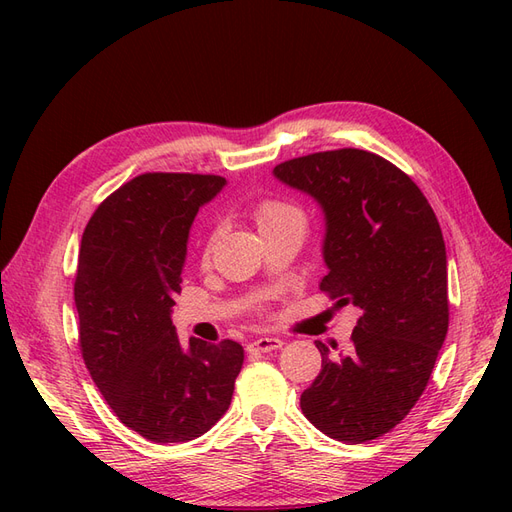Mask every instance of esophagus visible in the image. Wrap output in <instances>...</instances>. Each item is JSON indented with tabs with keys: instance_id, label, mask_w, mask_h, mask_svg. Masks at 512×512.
Segmentation results:
<instances>
[{
	"instance_id": "obj_1",
	"label": "esophagus",
	"mask_w": 512,
	"mask_h": 512,
	"mask_svg": "<svg viewBox=\"0 0 512 512\" xmlns=\"http://www.w3.org/2000/svg\"><path fill=\"white\" fill-rule=\"evenodd\" d=\"M282 339L277 337H258L254 342L247 344V352L250 354H265V352H273L277 348H282Z\"/></svg>"
}]
</instances>
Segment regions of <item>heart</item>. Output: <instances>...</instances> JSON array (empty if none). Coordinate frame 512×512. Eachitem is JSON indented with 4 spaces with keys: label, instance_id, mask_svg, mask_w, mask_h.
<instances>
[{
    "label": "heart",
    "instance_id": "1",
    "mask_svg": "<svg viewBox=\"0 0 512 512\" xmlns=\"http://www.w3.org/2000/svg\"><path fill=\"white\" fill-rule=\"evenodd\" d=\"M254 220L260 230H265V228L284 224L290 220H303V215L297 207L284 203V200H262V203L254 211ZM209 252H211V241L205 247V258L209 256Z\"/></svg>",
    "mask_w": 512,
    "mask_h": 512
}]
</instances>
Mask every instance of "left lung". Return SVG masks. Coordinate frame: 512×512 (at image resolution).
<instances>
[{
    "label": "left lung",
    "instance_id": "1",
    "mask_svg": "<svg viewBox=\"0 0 512 512\" xmlns=\"http://www.w3.org/2000/svg\"><path fill=\"white\" fill-rule=\"evenodd\" d=\"M324 213L320 290L361 309L348 354L331 356L301 395L329 438L363 444L404 421L423 395L448 331L446 247L418 185L363 149L309 153L273 168Z\"/></svg>",
    "mask_w": 512,
    "mask_h": 512
}]
</instances>
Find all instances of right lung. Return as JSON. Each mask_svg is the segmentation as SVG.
Wrapping results in <instances>:
<instances>
[{"mask_svg": "<svg viewBox=\"0 0 512 512\" xmlns=\"http://www.w3.org/2000/svg\"><path fill=\"white\" fill-rule=\"evenodd\" d=\"M226 185L218 175L145 173L91 215L79 250L74 303L91 380L119 421L170 444L207 433L228 410L241 344L183 346L170 318L181 292L190 228Z\"/></svg>", "mask_w": 512, "mask_h": 512, "instance_id": "add662e5", "label": "right lung"}]
</instances>
